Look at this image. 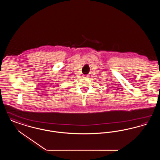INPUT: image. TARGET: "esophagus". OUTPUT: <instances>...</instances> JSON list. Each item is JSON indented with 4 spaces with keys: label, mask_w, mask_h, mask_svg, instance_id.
Segmentation results:
<instances>
[{
    "label": "esophagus",
    "mask_w": 160,
    "mask_h": 160,
    "mask_svg": "<svg viewBox=\"0 0 160 160\" xmlns=\"http://www.w3.org/2000/svg\"><path fill=\"white\" fill-rule=\"evenodd\" d=\"M85 77H88V76H85Z\"/></svg>",
    "instance_id": "1"
}]
</instances>
